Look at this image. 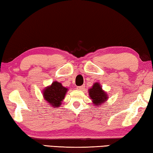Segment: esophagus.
Wrapping results in <instances>:
<instances>
[{
  "mask_svg": "<svg viewBox=\"0 0 153 153\" xmlns=\"http://www.w3.org/2000/svg\"><path fill=\"white\" fill-rule=\"evenodd\" d=\"M84 88V86H77V90H83Z\"/></svg>",
  "mask_w": 153,
  "mask_h": 153,
  "instance_id": "34e87169",
  "label": "esophagus"
}]
</instances>
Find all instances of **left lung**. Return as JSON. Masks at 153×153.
I'll return each instance as SVG.
<instances>
[{"label":"left lung","mask_w":153,"mask_h":153,"mask_svg":"<svg viewBox=\"0 0 153 153\" xmlns=\"http://www.w3.org/2000/svg\"><path fill=\"white\" fill-rule=\"evenodd\" d=\"M88 93L90 97L93 100V103L97 105H101V103H105L108 99L107 94L104 92L100 84L99 83H94L93 87L89 89Z\"/></svg>","instance_id":"left-lung-1"}]
</instances>
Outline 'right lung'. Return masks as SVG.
Returning a JSON list of instances; mask_svg holds the SVG:
<instances>
[{
	"instance_id": "right-lung-1",
	"label": "right lung",
	"mask_w": 153,
	"mask_h": 153,
	"mask_svg": "<svg viewBox=\"0 0 153 153\" xmlns=\"http://www.w3.org/2000/svg\"><path fill=\"white\" fill-rule=\"evenodd\" d=\"M67 88L62 86L59 82H54L50 86L44 89L43 97L54 108L59 107L65 98Z\"/></svg>"
}]
</instances>
